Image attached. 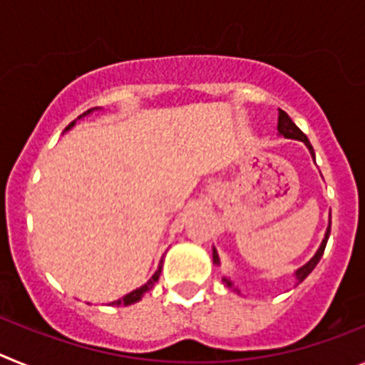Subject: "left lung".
<instances>
[{"mask_svg": "<svg viewBox=\"0 0 365 365\" xmlns=\"http://www.w3.org/2000/svg\"><path fill=\"white\" fill-rule=\"evenodd\" d=\"M278 131H279V135H283L285 138H294V140H302V143L309 148V151H311V155H312V159H314V150H312L311 143H309L307 135L303 133L298 125H296L294 122L291 120V117H289L285 111H282V109H279V113H278ZM329 234H331V221H329L327 232H325V237H324V241H322L320 248H318V252H316L314 256L311 257V261H307L305 265L299 267V269L294 272L298 283H302L303 279L307 278L309 274L314 270V267L318 265V261L322 259V256H324V250H325V245H327V240H329ZM212 257H214V265H219V256H217V250H215V248H214V252H212ZM222 282L227 283V287L234 289V283H232L228 278H222ZM235 291H237V289H235Z\"/></svg>", "mask_w": 365, "mask_h": 365, "instance_id": "1", "label": "left lung"}]
</instances>
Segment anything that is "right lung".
<instances>
[{
	"instance_id": "right-lung-1",
	"label": "right lung",
	"mask_w": 365,
	"mask_h": 365,
	"mask_svg": "<svg viewBox=\"0 0 365 365\" xmlns=\"http://www.w3.org/2000/svg\"><path fill=\"white\" fill-rule=\"evenodd\" d=\"M95 109H96V108L89 109V111H86V113H83V115H80L78 118L86 117V115H89V113H91V111H95ZM74 122H76V120H73V122H71L69 125H67V128H66V131H67V130H71V128H73V125H74ZM160 270H163V259H160V265H159V269H157V272L153 274V278H151L150 282H148V283H144V285H143V287H138V289H135V291H133V292H130V294L122 296V298H120V299H117V302H113V305H131V303L138 302V299L143 298V296L146 294L148 291H150L151 287H153V283L157 282V279H159V276H160Z\"/></svg>"
}]
</instances>
